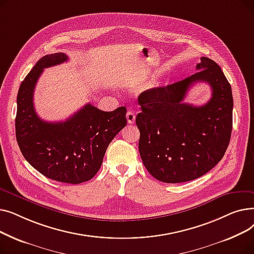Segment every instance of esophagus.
<instances>
[{"label":"esophagus","mask_w":254,"mask_h":254,"mask_svg":"<svg viewBox=\"0 0 254 254\" xmlns=\"http://www.w3.org/2000/svg\"><path fill=\"white\" fill-rule=\"evenodd\" d=\"M127 123H128L129 125L134 124V123H135V119H136L135 113L132 112V111H130V110H128L127 113Z\"/></svg>","instance_id":"34e87169"}]
</instances>
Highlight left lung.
<instances>
[{"mask_svg": "<svg viewBox=\"0 0 254 254\" xmlns=\"http://www.w3.org/2000/svg\"><path fill=\"white\" fill-rule=\"evenodd\" d=\"M195 69L181 81L139 96V152L145 168L162 182L180 183L205 175L221 161L231 140V84L208 58H201ZM198 82L211 86V99L203 106L183 103L187 90Z\"/></svg>", "mask_w": 254, "mask_h": 254, "instance_id": "obj_1", "label": "left lung"}]
</instances>
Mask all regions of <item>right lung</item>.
Masks as SVG:
<instances>
[{
  "instance_id": "add662e5",
  "label": "right lung",
  "mask_w": 254,
  "mask_h": 254,
  "mask_svg": "<svg viewBox=\"0 0 254 254\" xmlns=\"http://www.w3.org/2000/svg\"><path fill=\"white\" fill-rule=\"evenodd\" d=\"M68 61L63 52L40 59L17 93L16 140L23 157L45 177L79 184L100 170L110 142L127 126V108L105 112L86 104L64 122L48 123L35 111L33 97L39 77L48 66Z\"/></svg>"
}]
</instances>
